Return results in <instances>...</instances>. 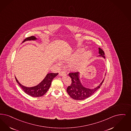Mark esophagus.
I'll list each match as a JSON object with an SVG mask.
<instances>
[{"label":"esophagus","mask_w":131,"mask_h":131,"mask_svg":"<svg viewBox=\"0 0 131 131\" xmlns=\"http://www.w3.org/2000/svg\"><path fill=\"white\" fill-rule=\"evenodd\" d=\"M66 72H65V71H61V72H60L59 73V75H66Z\"/></svg>","instance_id":"34e87169"}]
</instances>
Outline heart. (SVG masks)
Instances as JSON below:
<instances>
[{
    "instance_id": "obj_1",
    "label": "heart",
    "mask_w": 131,
    "mask_h": 131,
    "mask_svg": "<svg viewBox=\"0 0 131 131\" xmlns=\"http://www.w3.org/2000/svg\"><path fill=\"white\" fill-rule=\"evenodd\" d=\"M84 52V49H83L79 50L78 51H77L76 52H75V53H74L73 56H72V57H71L68 59H67V60L70 61V60H74V59H78L82 56V54H83ZM91 54H92L91 52H90V51H88L87 52H85L84 53H83V54L82 55V57L81 58V59L79 63H77V64L74 65V67L77 68V67H78L79 66H82L83 64H84L87 62V61L89 59V58L91 57Z\"/></svg>"
}]
</instances>
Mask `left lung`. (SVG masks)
<instances>
[{
  "mask_svg": "<svg viewBox=\"0 0 131 131\" xmlns=\"http://www.w3.org/2000/svg\"><path fill=\"white\" fill-rule=\"evenodd\" d=\"M99 53L100 56L105 58L104 52L99 48ZM79 72H74L69 73L71 78L72 83L67 88V92L69 95L73 100H83L88 98L99 89L104 81L101 82L100 85L93 89H90L84 87L81 84L79 79Z\"/></svg>",
  "mask_w": 131,
  "mask_h": 131,
  "instance_id": "left-lung-1",
  "label": "left lung"
}]
</instances>
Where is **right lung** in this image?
<instances>
[{
  "label": "right lung",
  "mask_w": 131,
  "mask_h": 131,
  "mask_svg": "<svg viewBox=\"0 0 131 131\" xmlns=\"http://www.w3.org/2000/svg\"><path fill=\"white\" fill-rule=\"evenodd\" d=\"M36 39V37L34 36L28 37L26 38L23 42L26 40H35ZM58 73H48L45 77V78L43 79L41 82H40L38 85L35 87L28 88L22 85L16 78V81L19 84V85L21 87L22 90L24 91L27 94L33 97H40L42 96L44 94L47 93V91L49 89L51 86V83L52 79H54L57 75Z\"/></svg>",
  "instance_id": "right-lung-1"
}]
</instances>
